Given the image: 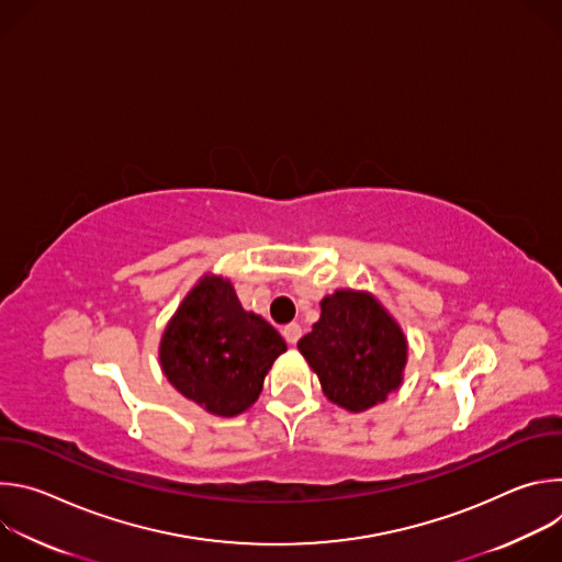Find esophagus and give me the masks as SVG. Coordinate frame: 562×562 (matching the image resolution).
<instances>
[{
  "label": "esophagus",
  "instance_id": "34e87169",
  "mask_svg": "<svg viewBox=\"0 0 562 562\" xmlns=\"http://www.w3.org/2000/svg\"><path fill=\"white\" fill-rule=\"evenodd\" d=\"M282 336H284V340L289 342V345H295L297 340H300V336H302V329H300V325H286L284 329H282Z\"/></svg>",
  "mask_w": 562,
  "mask_h": 562
}]
</instances>
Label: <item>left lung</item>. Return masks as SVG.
I'll use <instances>...</instances> for the list:
<instances>
[{
	"mask_svg": "<svg viewBox=\"0 0 562 562\" xmlns=\"http://www.w3.org/2000/svg\"><path fill=\"white\" fill-rule=\"evenodd\" d=\"M334 405L360 414L405 380L407 336L369 291L338 289L319 302V319L297 342Z\"/></svg>",
	"mask_w": 562,
	"mask_h": 562,
	"instance_id": "left-lung-1",
	"label": "left lung"
}]
</instances>
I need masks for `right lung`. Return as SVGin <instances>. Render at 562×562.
I'll use <instances>...</instances> for the list:
<instances>
[{
	"label": "right lung",
	"instance_id": "right-lung-1",
	"mask_svg": "<svg viewBox=\"0 0 562 562\" xmlns=\"http://www.w3.org/2000/svg\"><path fill=\"white\" fill-rule=\"evenodd\" d=\"M284 351L282 336L243 308L228 278L204 273L165 327L159 367L204 412L233 418L256 403Z\"/></svg>",
	"mask_w": 562,
	"mask_h": 562
}]
</instances>
